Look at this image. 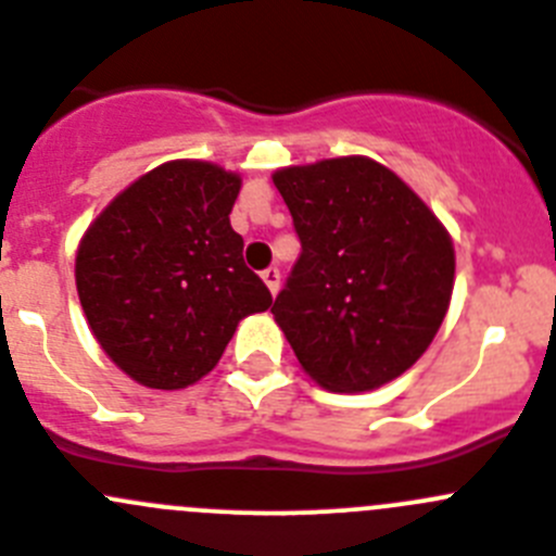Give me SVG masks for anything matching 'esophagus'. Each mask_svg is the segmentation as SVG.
I'll return each instance as SVG.
<instances>
[{
  "mask_svg": "<svg viewBox=\"0 0 556 556\" xmlns=\"http://www.w3.org/2000/svg\"><path fill=\"white\" fill-rule=\"evenodd\" d=\"M262 281L267 283L269 292L278 294V289H281V269H278V267H267L262 273Z\"/></svg>",
  "mask_w": 556,
  "mask_h": 556,
  "instance_id": "34e87169",
  "label": "esophagus"
}]
</instances>
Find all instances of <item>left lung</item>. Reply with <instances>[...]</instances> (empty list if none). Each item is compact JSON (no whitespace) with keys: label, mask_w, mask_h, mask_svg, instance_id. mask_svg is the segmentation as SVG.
Listing matches in <instances>:
<instances>
[{"label":"left lung","mask_w":556,"mask_h":556,"mask_svg":"<svg viewBox=\"0 0 556 556\" xmlns=\"http://www.w3.org/2000/svg\"><path fill=\"white\" fill-rule=\"evenodd\" d=\"M300 258L273 303L300 366L327 390L363 393L428 349L453 292V242L431 210L368 157L275 172Z\"/></svg>","instance_id":"obj_1"}]
</instances>
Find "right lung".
<instances>
[{
    "label": "right lung",
    "instance_id": "add662e5",
    "mask_svg": "<svg viewBox=\"0 0 556 556\" xmlns=\"http://www.w3.org/2000/svg\"><path fill=\"white\" fill-rule=\"evenodd\" d=\"M237 193L240 177L213 163H163L116 195L78 245L76 287L89 327L144 388L199 382L237 321L273 305L229 224Z\"/></svg>",
    "mask_w": 556,
    "mask_h": 556
}]
</instances>
